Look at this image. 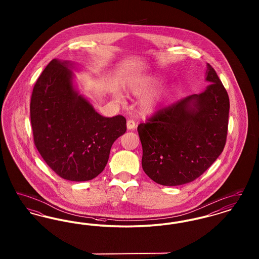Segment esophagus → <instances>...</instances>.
I'll use <instances>...</instances> for the list:
<instances>
[{
	"instance_id": "1",
	"label": "esophagus",
	"mask_w": 259,
	"mask_h": 259,
	"mask_svg": "<svg viewBox=\"0 0 259 259\" xmlns=\"http://www.w3.org/2000/svg\"><path fill=\"white\" fill-rule=\"evenodd\" d=\"M127 128L129 130H133L136 128V122L133 119H128L127 120Z\"/></svg>"
}]
</instances>
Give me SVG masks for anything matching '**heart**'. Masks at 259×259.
Wrapping results in <instances>:
<instances>
[{"label":"heart","mask_w":259,"mask_h":259,"mask_svg":"<svg viewBox=\"0 0 259 259\" xmlns=\"http://www.w3.org/2000/svg\"><path fill=\"white\" fill-rule=\"evenodd\" d=\"M156 81L154 79H143V78H138V79H133L127 87V90L130 94L135 95V96H144L149 93L152 88L154 87ZM116 97L120 98V95L117 94ZM156 99L148 98L146 99L143 103V110L145 111H151L155 105H156Z\"/></svg>","instance_id":"b5f03b06"}]
</instances>
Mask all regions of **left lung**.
Wrapping results in <instances>:
<instances>
[{"label": "left lung", "mask_w": 259, "mask_h": 259, "mask_svg": "<svg viewBox=\"0 0 259 259\" xmlns=\"http://www.w3.org/2000/svg\"><path fill=\"white\" fill-rule=\"evenodd\" d=\"M206 74L209 84L201 94L178 100L138 125L143 169L159 185L193 182L225 147L229 97L209 64Z\"/></svg>", "instance_id": "left-lung-1"}]
</instances>
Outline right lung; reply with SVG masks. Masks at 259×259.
<instances>
[{"instance_id": "obj_1", "label": "right lung", "mask_w": 259, "mask_h": 259, "mask_svg": "<svg viewBox=\"0 0 259 259\" xmlns=\"http://www.w3.org/2000/svg\"><path fill=\"white\" fill-rule=\"evenodd\" d=\"M67 63L53 59L34 85L30 116L34 144L64 180L85 182L105 169L114 141L126 132L121 114L105 117L74 90Z\"/></svg>"}]
</instances>
